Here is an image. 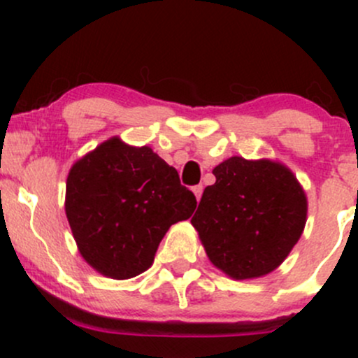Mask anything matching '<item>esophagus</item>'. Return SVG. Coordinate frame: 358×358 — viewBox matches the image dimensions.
Listing matches in <instances>:
<instances>
[{"mask_svg": "<svg viewBox=\"0 0 358 358\" xmlns=\"http://www.w3.org/2000/svg\"><path fill=\"white\" fill-rule=\"evenodd\" d=\"M192 190H193V193H195L196 200H200V196H202V192H203V187H202V185H195V187H193Z\"/></svg>", "mask_w": 358, "mask_h": 358, "instance_id": "obj_1", "label": "esophagus"}]
</instances>
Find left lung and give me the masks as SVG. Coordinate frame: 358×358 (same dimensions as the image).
Instances as JSON below:
<instances>
[{"instance_id":"obj_1","label":"left lung","mask_w":358,"mask_h":358,"mask_svg":"<svg viewBox=\"0 0 358 358\" xmlns=\"http://www.w3.org/2000/svg\"><path fill=\"white\" fill-rule=\"evenodd\" d=\"M192 225L213 266L234 279L271 273L294 248L306 222V196L279 163L232 156L213 168Z\"/></svg>"}]
</instances>
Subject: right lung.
<instances>
[{"label": "right lung", "mask_w": 358, "mask_h": 358, "mask_svg": "<svg viewBox=\"0 0 358 358\" xmlns=\"http://www.w3.org/2000/svg\"><path fill=\"white\" fill-rule=\"evenodd\" d=\"M193 192L148 146L113 138L72 166L65 212L82 257L104 276L127 279L153 264L170 225L190 219Z\"/></svg>", "instance_id": "add662e5"}]
</instances>
